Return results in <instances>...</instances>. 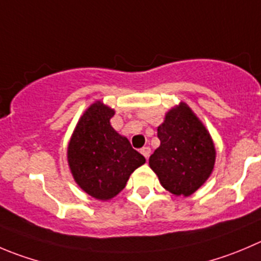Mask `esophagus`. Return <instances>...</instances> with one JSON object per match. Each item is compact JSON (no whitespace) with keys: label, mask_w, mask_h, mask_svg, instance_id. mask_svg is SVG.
Here are the masks:
<instances>
[{"label":"esophagus","mask_w":261,"mask_h":261,"mask_svg":"<svg viewBox=\"0 0 261 261\" xmlns=\"http://www.w3.org/2000/svg\"><path fill=\"white\" fill-rule=\"evenodd\" d=\"M140 151H141V154H143V155L145 156L146 159H148V158H149V155H150V153H151V149L149 148V146H144V148L141 149Z\"/></svg>","instance_id":"esophagus-1"}]
</instances>
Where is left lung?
Masks as SVG:
<instances>
[{
	"label": "left lung",
	"mask_w": 261,
	"mask_h": 261,
	"mask_svg": "<svg viewBox=\"0 0 261 261\" xmlns=\"http://www.w3.org/2000/svg\"><path fill=\"white\" fill-rule=\"evenodd\" d=\"M158 138L161 145L149 158V166L167 191L190 196L205 184L216 164V146L208 128L181 102L166 113Z\"/></svg>",
	"instance_id": "8db88e82"
}]
</instances>
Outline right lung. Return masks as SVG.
I'll use <instances>...</instances> for the list:
<instances>
[{"instance_id": "obj_1", "label": "right lung", "mask_w": 261, "mask_h": 261, "mask_svg": "<svg viewBox=\"0 0 261 261\" xmlns=\"http://www.w3.org/2000/svg\"><path fill=\"white\" fill-rule=\"evenodd\" d=\"M115 110L95 100L77 121L67 145V163L77 186L107 201L125 189L131 173L145 163L127 138L111 126Z\"/></svg>"}]
</instances>
